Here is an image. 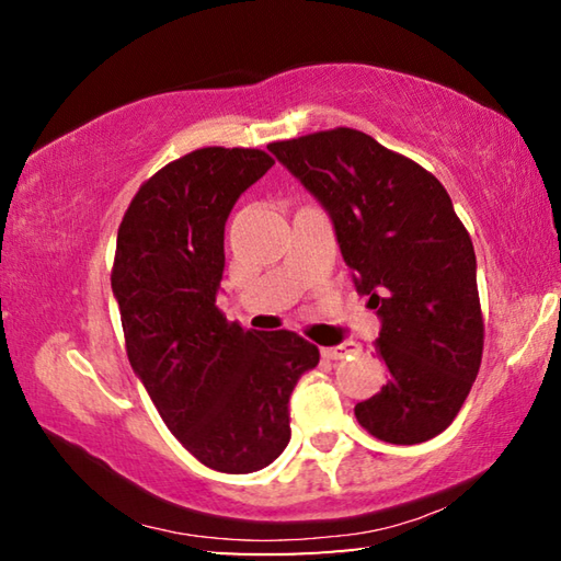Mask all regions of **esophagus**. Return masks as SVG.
Instances as JSON below:
<instances>
[{
	"label": "esophagus",
	"instance_id": "obj_1",
	"mask_svg": "<svg viewBox=\"0 0 561 561\" xmlns=\"http://www.w3.org/2000/svg\"><path fill=\"white\" fill-rule=\"evenodd\" d=\"M351 351H356V344H341V346H329V348H321V356L327 360H339L344 358Z\"/></svg>",
	"mask_w": 561,
	"mask_h": 561
}]
</instances>
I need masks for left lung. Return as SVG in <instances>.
I'll return each instance as SVG.
<instances>
[{"mask_svg": "<svg viewBox=\"0 0 561 561\" xmlns=\"http://www.w3.org/2000/svg\"><path fill=\"white\" fill-rule=\"evenodd\" d=\"M334 225L358 294L381 319L388 383L356 403L378 440L415 445L453 423L482 358L478 262L440 180L366 133L334 128L270 144Z\"/></svg>", "mask_w": 561, "mask_h": 561, "instance_id": "1", "label": "left lung"}]
</instances>
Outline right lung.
Returning <instances> with one entry per match:
<instances>
[{
    "mask_svg": "<svg viewBox=\"0 0 561 561\" xmlns=\"http://www.w3.org/2000/svg\"><path fill=\"white\" fill-rule=\"evenodd\" d=\"M274 160L201 148L140 185L118 227L111 289L133 371L170 433L207 468H267L289 443V396L319 364L294 331H244L217 309L225 222Z\"/></svg>",
    "mask_w": 561,
    "mask_h": 561,
    "instance_id": "right-lung-1",
    "label": "right lung"
}]
</instances>
